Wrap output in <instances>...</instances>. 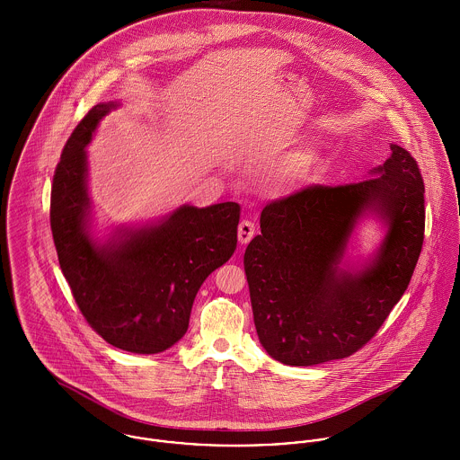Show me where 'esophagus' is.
Masks as SVG:
<instances>
[{
  "label": "esophagus",
  "instance_id": "34e87169",
  "mask_svg": "<svg viewBox=\"0 0 460 460\" xmlns=\"http://www.w3.org/2000/svg\"><path fill=\"white\" fill-rule=\"evenodd\" d=\"M255 235V223L244 219L239 223V228H237V237H239V243L241 244H248Z\"/></svg>",
  "mask_w": 460,
  "mask_h": 460
}]
</instances>
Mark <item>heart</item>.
Instances as JSON below:
<instances>
[{
	"label": "heart",
	"mask_w": 460,
	"mask_h": 460,
	"mask_svg": "<svg viewBox=\"0 0 460 460\" xmlns=\"http://www.w3.org/2000/svg\"><path fill=\"white\" fill-rule=\"evenodd\" d=\"M315 164L310 154H294L276 166L272 172V184L281 191H290L299 188L312 173Z\"/></svg>",
	"instance_id": "obj_1"
}]
</instances>
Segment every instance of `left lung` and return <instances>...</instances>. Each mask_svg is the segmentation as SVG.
Wrapping results in <instances>:
<instances>
[{
	"mask_svg": "<svg viewBox=\"0 0 460 460\" xmlns=\"http://www.w3.org/2000/svg\"><path fill=\"white\" fill-rule=\"evenodd\" d=\"M377 177L308 186L263 207L244 270L257 334L279 363L310 367L368 343L403 296L425 234V186L416 159L392 145ZM377 211L387 239L365 271L337 269L359 215Z\"/></svg>",
	"mask_w": 460,
	"mask_h": 460,
	"instance_id": "obj_1",
	"label": "left lung"
}]
</instances>
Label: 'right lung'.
Returning a JSON list of instances; mask_svg holds the SVG:
<instances>
[{"mask_svg": "<svg viewBox=\"0 0 460 460\" xmlns=\"http://www.w3.org/2000/svg\"><path fill=\"white\" fill-rule=\"evenodd\" d=\"M115 102L93 106L66 139L51 188V232L58 262L88 326L134 354H157L188 331L207 276L237 248L241 207L184 205L157 226L128 230L104 246L84 228L86 152L97 124Z\"/></svg>", "mask_w": 460, "mask_h": 460, "instance_id": "obj_1", "label": "right lung"}]
</instances>
